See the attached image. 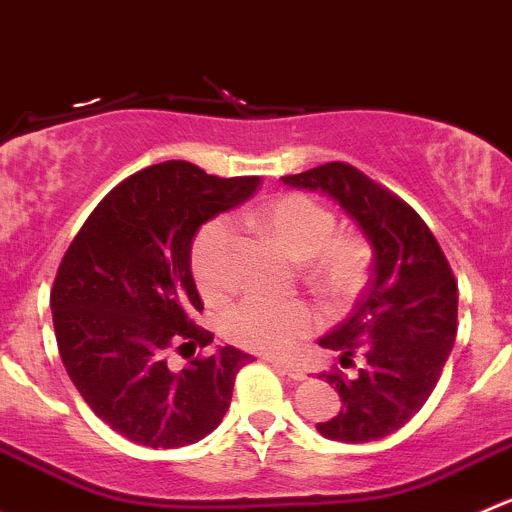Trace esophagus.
<instances>
[{
    "mask_svg": "<svg viewBox=\"0 0 512 512\" xmlns=\"http://www.w3.org/2000/svg\"><path fill=\"white\" fill-rule=\"evenodd\" d=\"M267 362H270L275 370H280L282 375L292 377V380H305V370L297 365H290V362H282V360H272V357H267Z\"/></svg>",
    "mask_w": 512,
    "mask_h": 512,
    "instance_id": "1",
    "label": "esophagus"
}]
</instances>
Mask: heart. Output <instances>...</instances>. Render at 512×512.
<instances>
[{
  "mask_svg": "<svg viewBox=\"0 0 512 512\" xmlns=\"http://www.w3.org/2000/svg\"><path fill=\"white\" fill-rule=\"evenodd\" d=\"M260 230L295 260H310V277L332 297H352L365 287L372 245L360 232H337L332 210L312 197L290 192L252 215ZM235 232L225 217L205 222L190 250V267L207 300L232 290ZM320 325V312L302 300L250 295L222 312L220 332L232 345L267 355H287Z\"/></svg>",
  "mask_w": 512,
  "mask_h": 512,
  "instance_id": "1",
  "label": "heart"
}]
</instances>
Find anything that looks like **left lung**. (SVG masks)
Instances as JSON below:
<instances>
[{
	"instance_id": "8db88e82",
	"label": "left lung",
	"mask_w": 512,
	"mask_h": 512,
	"mask_svg": "<svg viewBox=\"0 0 512 512\" xmlns=\"http://www.w3.org/2000/svg\"><path fill=\"white\" fill-rule=\"evenodd\" d=\"M340 202L375 247L372 275L350 317L320 340L340 360L362 355L357 377L322 372L342 410L317 425L325 438L370 443L403 428L425 405L458 335V282L423 217L388 187L347 162L287 175Z\"/></svg>"
}]
</instances>
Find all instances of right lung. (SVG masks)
Instances as JSON below:
<instances>
[{
	"label": "right lung",
	"mask_w": 512,
	"mask_h": 512,
	"mask_svg": "<svg viewBox=\"0 0 512 512\" xmlns=\"http://www.w3.org/2000/svg\"><path fill=\"white\" fill-rule=\"evenodd\" d=\"M257 185L260 177L207 175L182 160L145 167L94 207L64 252L49 295L59 357L84 403L122 438L182 448L225 418L250 355L220 347L180 372L167 355L212 342L195 322L192 240Z\"/></svg>",
	"instance_id": "1"
}]
</instances>
